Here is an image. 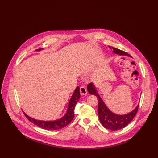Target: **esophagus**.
<instances>
[{"label": "esophagus", "instance_id": "1", "mask_svg": "<svg viewBox=\"0 0 158 158\" xmlns=\"http://www.w3.org/2000/svg\"><path fill=\"white\" fill-rule=\"evenodd\" d=\"M87 89L85 86H81L80 87V94L82 95H87Z\"/></svg>", "mask_w": 158, "mask_h": 158}]
</instances>
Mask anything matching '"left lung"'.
<instances>
[{
	"label": "left lung",
	"mask_w": 158,
	"mask_h": 158,
	"mask_svg": "<svg viewBox=\"0 0 158 158\" xmlns=\"http://www.w3.org/2000/svg\"><path fill=\"white\" fill-rule=\"evenodd\" d=\"M110 48H113V51L114 53L119 55H124L131 57V56L127 52L121 51L120 49L114 48L111 46H109ZM87 89L88 92L91 95H94L98 98V114L99 120H100L102 125L107 129H110L111 131H117L127 126L128 124L136 116L139 104L136 106V108L132 111L131 112L123 114H117L111 112L107 107L106 106L100 95L97 93L95 87L92 82H90L87 86Z\"/></svg>",
	"instance_id": "left-lung-1"
}]
</instances>
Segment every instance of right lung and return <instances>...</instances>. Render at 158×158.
Instances as JSON below:
<instances>
[{
    "label": "right lung",
    "instance_id": "right-lung-1",
    "mask_svg": "<svg viewBox=\"0 0 158 158\" xmlns=\"http://www.w3.org/2000/svg\"><path fill=\"white\" fill-rule=\"evenodd\" d=\"M41 50V48H39L36 50L37 51H39ZM80 92H79V87L77 86L76 89H75L74 92L70 99V101L68 106V109L66 111V114L63 116L62 118H61L59 120H54V121H41V120H38L36 119L32 118L28 115H27L26 113L23 112L24 115L26 116V117L31 121L32 123H33L37 126L44 129L47 130H57L62 129L64 127H66L67 125L71 122V121L73 120L74 117V109L76 107V104L77 103V101L80 98Z\"/></svg>",
    "mask_w": 158,
    "mask_h": 158
}]
</instances>
